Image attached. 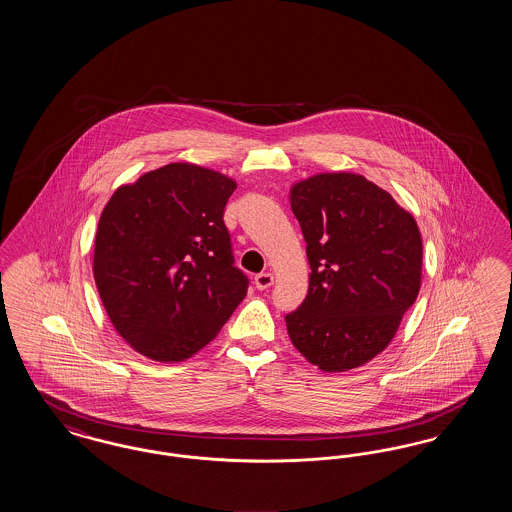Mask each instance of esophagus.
I'll list each match as a JSON object with an SVG mask.
<instances>
[{"label":"esophagus","mask_w":512,"mask_h":512,"mask_svg":"<svg viewBox=\"0 0 512 512\" xmlns=\"http://www.w3.org/2000/svg\"><path fill=\"white\" fill-rule=\"evenodd\" d=\"M274 284V276L270 272H261L255 276V288L257 290H268Z\"/></svg>","instance_id":"esophagus-1"}]
</instances>
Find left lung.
Here are the masks:
<instances>
[{"mask_svg": "<svg viewBox=\"0 0 512 512\" xmlns=\"http://www.w3.org/2000/svg\"><path fill=\"white\" fill-rule=\"evenodd\" d=\"M309 292L290 315L295 349L324 372L365 365L393 340L420 290L422 238L411 213L353 172L293 184Z\"/></svg>", "mask_w": 512, "mask_h": 512, "instance_id": "left-lung-1", "label": "left lung"}]
</instances>
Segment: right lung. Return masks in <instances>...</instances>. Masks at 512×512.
Returning a JSON list of instances; mask_svg holds the SVG:
<instances>
[{
  "label": "right lung",
  "mask_w": 512,
  "mask_h": 512,
  "mask_svg": "<svg viewBox=\"0 0 512 512\" xmlns=\"http://www.w3.org/2000/svg\"><path fill=\"white\" fill-rule=\"evenodd\" d=\"M236 182L171 163L124 184L99 217L94 278L115 330L159 363L190 359L242 303L224 207Z\"/></svg>",
  "instance_id": "1"
}]
</instances>
